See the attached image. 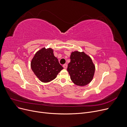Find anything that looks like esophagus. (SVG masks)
<instances>
[{
  "label": "esophagus",
  "instance_id": "esophagus-1",
  "mask_svg": "<svg viewBox=\"0 0 127 127\" xmlns=\"http://www.w3.org/2000/svg\"><path fill=\"white\" fill-rule=\"evenodd\" d=\"M63 67H64V69H66V68H67V65L66 64H64V65H63Z\"/></svg>",
  "mask_w": 127,
  "mask_h": 127
}]
</instances>
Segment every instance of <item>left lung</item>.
Masks as SVG:
<instances>
[{"mask_svg":"<svg viewBox=\"0 0 127 127\" xmlns=\"http://www.w3.org/2000/svg\"><path fill=\"white\" fill-rule=\"evenodd\" d=\"M67 71L71 81L78 86L89 84L94 77L95 66L91 57L83 51H75L70 55Z\"/></svg>","mask_w":127,"mask_h":127,"instance_id":"obj_1","label":"left lung"}]
</instances>
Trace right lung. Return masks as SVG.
Wrapping results in <instances>:
<instances>
[{"mask_svg":"<svg viewBox=\"0 0 127 127\" xmlns=\"http://www.w3.org/2000/svg\"><path fill=\"white\" fill-rule=\"evenodd\" d=\"M31 67L37 78L44 83L55 79L63 69L54 56L53 50L45 47L36 52L31 60Z\"/></svg>","mask_w":127,"mask_h":127,"instance_id":"obj_1","label":"right lung"}]
</instances>
